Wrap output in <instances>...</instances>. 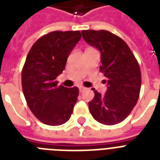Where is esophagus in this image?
<instances>
[{
  "label": "esophagus",
  "instance_id": "obj_1",
  "mask_svg": "<svg viewBox=\"0 0 160 160\" xmlns=\"http://www.w3.org/2000/svg\"><path fill=\"white\" fill-rule=\"evenodd\" d=\"M85 90V88L83 87V86H80V87H79V90H80V93L82 92L83 90Z\"/></svg>",
  "mask_w": 160,
  "mask_h": 160
}]
</instances>
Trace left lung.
Returning a JSON list of instances; mask_svg holds the SVG:
<instances>
[{"label":"left lung","mask_w":160,"mask_h":160,"mask_svg":"<svg viewBox=\"0 0 160 160\" xmlns=\"http://www.w3.org/2000/svg\"><path fill=\"white\" fill-rule=\"evenodd\" d=\"M84 40L100 51V72L107 78L108 89L104 95L95 89L89 102L93 118L103 124L120 123L136 105L141 88L139 63L124 41L108 31H82Z\"/></svg>","instance_id":"obj_1"}]
</instances>
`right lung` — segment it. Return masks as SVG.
Instances as JSON below:
<instances>
[{
  "mask_svg": "<svg viewBox=\"0 0 160 160\" xmlns=\"http://www.w3.org/2000/svg\"><path fill=\"white\" fill-rule=\"evenodd\" d=\"M80 38L79 31H52L38 39L27 55L21 72L24 96L34 115L47 125L67 122L77 102L79 89L58 85L56 77Z\"/></svg>",
  "mask_w": 160,
  "mask_h": 160,
  "instance_id": "right-lung-1",
  "label": "right lung"
}]
</instances>
